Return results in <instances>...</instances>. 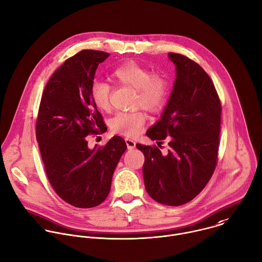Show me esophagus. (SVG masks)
Returning a JSON list of instances; mask_svg holds the SVG:
<instances>
[{"mask_svg": "<svg viewBox=\"0 0 262 262\" xmlns=\"http://www.w3.org/2000/svg\"><path fill=\"white\" fill-rule=\"evenodd\" d=\"M125 141H126L128 149H133L135 147V145H136V142L133 139H131V138H126Z\"/></svg>", "mask_w": 262, "mask_h": 262, "instance_id": "34e87169", "label": "esophagus"}]
</instances>
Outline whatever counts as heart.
<instances>
[{"label": "heart", "instance_id": "heart-1", "mask_svg": "<svg viewBox=\"0 0 262 262\" xmlns=\"http://www.w3.org/2000/svg\"><path fill=\"white\" fill-rule=\"evenodd\" d=\"M114 82L136 89L134 105L149 113L159 112L166 102L168 81L159 73H151L147 68L130 61L113 71ZM112 86L106 82L94 81L90 86V97L93 104L106 112L111 107ZM145 115L141 112L118 113L112 120V129L126 136H135L145 123Z\"/></svg>", "mask_w": 262, "mask_h": 262}]
</instances>
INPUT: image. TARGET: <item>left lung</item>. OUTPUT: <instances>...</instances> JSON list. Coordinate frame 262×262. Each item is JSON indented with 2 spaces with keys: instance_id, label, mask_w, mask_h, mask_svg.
Returning <instances> with one entry per match:
<instances>
[{
  "instance_id": "1",
  "label": "left lung",
  "mask_w": 262,
  "mask_h": 262,
  "mask_svg": "<svg viewBox=\"0 0 262 262\" xmlns=\"http://www.w3.org/2000/svg\"><path fill=\"white\" fill-rule=\"evenodd\" d=\"M176 79L161 119L146 135L169 139L163 155L158 147L136 144L144 155L142 167L147 193L158 203L180 206L196 196L217 163L221 104L213 82L191 59L168 53Z\"/></svg>"
}]
</instances>
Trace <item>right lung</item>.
<instances>
[{"label":"right lung","instance_id":"right-lung-1","mask_svg":"<svg viewBox=\"0 0 262 262\" xmlns=\"http://www.w3.org/2000/svg\"><path fill=\"white\" fill-rule=\"evenodd\" d=\"M110 53L83 50L64 61L48 81L37 120V140L49 182L78 208L101 204L110 193L115 169L127 149L121 136L89 148V134L104 132L101 114L90 97L96 69Z\"/></svg>","mask_w":262,"mask_h":262}]
</instances>
